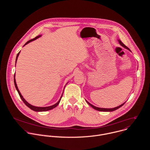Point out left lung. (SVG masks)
I'll list each match as a JSON object with an SVG mask.
<instances>
[{"label":"left lung","instance_id":"1","mask_svg":"<svg viewBox=\"0 0 150 150\" xmlns=\"http://www.w3.org/2000/svg\"><path fill=\"white\" fill-rule=\"evenodd\" d=\"M118 41H119V44H120L122 46H123V47H125V49H127V50H129V51H131V50H130L129 48H128L127 46H126L120 40H118ZM86 101H87V103L90 106L92 107V108H93V109H94L95 110H98V111H101V112H113V111H115V110L118 109L119 108H120V107H122V106L125 103H124L122 104L121 105H119V106H117V107H116V108H112V109H105V108H97V107H96V106L92 105L91 104H90V103L89 102H88L87 100H86Z\"/></svg>","mask_w":150,"mask_h":150}]
</instances>
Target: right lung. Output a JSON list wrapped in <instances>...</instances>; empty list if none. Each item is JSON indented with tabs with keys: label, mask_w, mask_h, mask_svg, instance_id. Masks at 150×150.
Masks as SVG:
<instances>
[{
	"label": "right lung",
	"mask_w": 150,
	"mask_h": 150,
	"mask_svg": "<svg viewBox=\"0 0 150 150\" xmlns=\"http://www.w3.org/2000/svg\"><path fill=\"white\" fill-rule=\"evenodd\" d=\"M41 35H38V36L35 37L34 38L31 39V40H30L26 42V43L24 45V46H25L26 45H27L28 43H29V42H30L31 41H34V40H35L37 39L38 38L40 37H41ZM19 53H20V52H19L17 54V55H16V62H15V63H16V61H17V59H18V56H19ZM15 65H16V63H15ZM15 75H14V83H15V88H16V90H17V91H18V94H19V96H20L21 98L22 99V100H23V102L25 103V104L27 107H28V108H29L30 109H31V110H34V111H35V112H45V111L50 110H52V109H53L55 108L59 104V103H60V100H61L62 97V96H61L60 98L59 99V100L57 101V103H56V104H54V105H50V106H48V107H36V106L32 105L31 104H30V103H28V102H27V101H26V100L23 98V96L21 95V94L20 91H19V90H18V87H17V85H16V81H15Z\"/></svg>",
	"instance_id": "1"
}]
</instances>
